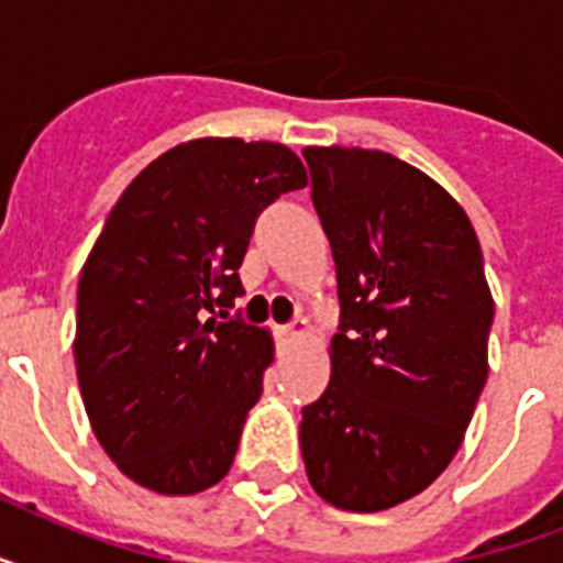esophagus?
Instances as JSON below:
<instances>
[{"instance_id":"obj_1","label":"esophagus","mask_w":563,"mask_h":563,"mask_svg":"<svg viewBox=\"0 0 563 563\" xmlns=\"http://www.w3.org/2000/svg\"><path fill=\"white\" fill-rule=\"evenodd\" d=\"M309 333V324L307 318H295L289 327H277V342L280 344H295L298 339Z\"/></svg>"}]
</instances>
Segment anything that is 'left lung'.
Segmentation results:
<instances>
[{"mask_svg": "<svg viewBox=\"0 0 563 563\" xmlns=\"http://www.w3.org/2000/svg\"><path fill=\"white\" fill-rule=\"evenodd\" d=\"M312 203L335 260L342 333L330 385L300 420L309 485L374 515L453 462L488 379L494 321L482 247L441 184L394 154L309 145Z\"/></svg>", "mask_w": 563, "mask_h": 563, "instance_id": "1", "label": "left lung"}]
</instances>
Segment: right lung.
Here are the masks:
<instances>
[{
  "label": "right lung",
  "mask_w": 563,
  "mask_h": 563,
  "mask_svg": "<svg viewBox=\"0 0 563 563\" xmlns=\"http://www.w3.org/2000/svg\"><path fill=\"white\" fill-rule=\"evenodd\" d=\"M303 187L286 145L201 136L110 210L78 280L73 351L92 432L136 485L189 497L228 476L274 362L268 327L228 321L236 272L256 216Z\"/></svg>",
  "instance_id": "1"
}]
</instances>
